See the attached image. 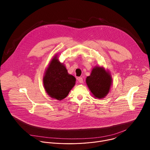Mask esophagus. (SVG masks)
<instances>
[{"instance_id":"1","label":"esophagus","mask_w":150,"mask_h":150,"mask_svg":"<svg viewBox=\"0 0 150 150\" xmlns=\"http://www.w3.org/2000/svg\"><path fill=\"white\" fill-rule=\"evenodd\" d=\"M78 82H79V83H82V82H83V79H82V77H79V78H78Z\"/></svg>"}]
</instances>
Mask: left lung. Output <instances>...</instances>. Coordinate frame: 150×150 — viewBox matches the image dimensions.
Segmentation results:
<instances>
[{"instance_id": "obj_1", "label": "left lung", "mask_w": 150, "mask_h": 150, "mask_svg": "<svg viewBox=\"0 0 150 150\" xmlns=\"http://www.w3.org/2000/svg\"><path fill=\"white\" fill-rule=\"evenodd\" d=\"M86 83L94 97L103 98L109 93L112 78L109 71L103 67H94L89 76L86 78Z\"/></svg>"}]
</instances>
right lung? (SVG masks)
I'll list each match as a JSON object with an SVG mask.
<instances>
[{"mask_svg":"<svg viewBox=\"0 0 150 150\" xmlns=\"http://www.w3.org/2000/svg\"><path fill=\"white\" fill-rule=\"evenodd\" d=\"M76 78L68 73L63 63L55 55L46 70L43 84L46 93L52 98L61 100L67 97L75 84Z\"/></svg>","mask_w":150,"mask_h":150,"instance_id":"right-lung-1","label":"right lung"}]
</instances>
